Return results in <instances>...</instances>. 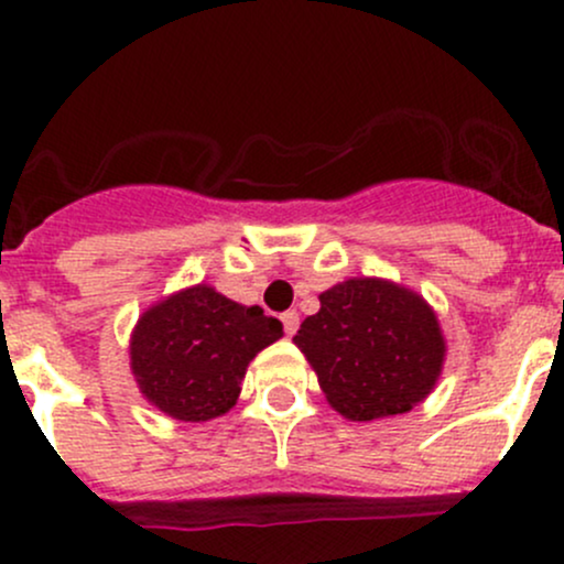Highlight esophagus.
<instances>
[{"label": "esophagus", "instance_id": "esophagus-1", "mask_svg": "<svg viewBox=\"0 0 564 564\" xmlns=\"http://www.w3.org/2000/svg\"><path fill=\"white\" fill-rule=\"evenodd\" d=\"M281 322H283V333L294 335V333H297V327H300V314H297V311H286V314L281 316Z\"/></svg>", "mask_w": 564, "mask_h": 564}]
</instances>
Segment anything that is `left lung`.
I'll return each mask as SVG.
<instances>
[{
  "mask_svg": "<svg viewBox=\"0 0 564 564\" xmlns=\"http://www.w3.org/2000/svg\"><path fill=\"white\" fill-rule=\"evenodd\" d=\"M318 303L294 344L335 412L368 423L409 412L434 390L447 346L417 292L382 278H349L318 294Z\"/></svg>",
  "mask_w": 564,
  "mask_h": 564,
  "instance_id": "8db88e82",
  "label": "left lung"
}]
</instances>
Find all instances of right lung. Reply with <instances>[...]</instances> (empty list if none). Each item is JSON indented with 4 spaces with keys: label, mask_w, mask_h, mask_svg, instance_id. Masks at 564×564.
I'll return each instance as SVG.
<instances>
[{
    "label": "right lung",
    "mask_w": 564,
    "mask_h": 564,
    "mask_svg": "<svg viewBox=\"0 0 564 564\" xmlns=\"http://www.w3.org/2000/svg\"><path fill=\"white\" fill-rule=\"evenodd\" d=\"M283 335L259 305H240L207 283L147 308L130 335V371L141 395L169 417L204 423L240 398L248 362Z\"/></svg>",
    "instance_id": "add662e5"
}]
</instances>
